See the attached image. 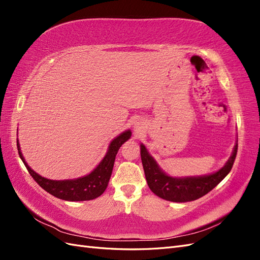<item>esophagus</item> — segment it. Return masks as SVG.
<instances>
[{"instance_id":"1","label":"esophagus","mask_w":260,"mask_h":260,"mask_svg":"<svg viewBox=\"0 0 260 260\" xmlns=\"http://www.w3.org/2000/svg\"><path fill=\"white\" fill-rule=\"evenodd\" d=\"M136 130H138V131H139V130H141V129H140V127H136Z\"/></svg>"}]
</instances>
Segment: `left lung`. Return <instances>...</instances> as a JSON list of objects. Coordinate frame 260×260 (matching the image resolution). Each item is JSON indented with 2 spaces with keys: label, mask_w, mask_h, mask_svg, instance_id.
Returning <instances> with one entry per match:
<instances>
[{
  "label": "left lung",
  "mask_w": 260,
  "mask_h": 260,
  "mask_svg": "<svg viewBox=\"0 0 260 260\" xmlns=\"http://www.w3.org/2000/svg\"><path fill=\"white\" fill-rule=\"evenodd\" d=\"M237 153L238 143L235 144L229 160L221 169L214 174L199 177L175 178L164 172L159 168L158 164L149 155L146 147L141 144V159H142L148 187L160 199L177 203L195 201L210 192L231 171Z\"/></svg>",
  "instance_id": "left-lung-1"
}]
</instances>
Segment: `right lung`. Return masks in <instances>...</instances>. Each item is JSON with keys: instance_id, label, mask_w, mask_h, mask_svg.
Masks as SVG:
<instances>
[{"instance_id": "obj_1", "label": "right lung", "mask_w": 260, "mask_h": 260, "mask_svg": "<svg viewBox=\"0 0 260 260\" xmlns=\"http://www.w3.org/2000/svg\"><path fill=\"white\" fill-rule=\"evenodd\" d=\"M131 137V131L127 130L119 136L115 138L108 146V151L104 158L98 165V167L94 169L91 174L78 179L72 180H50L44 177L38 175L36 171L31 169L20 152L19 143L17 140V148L18 154L22 162L25 164L29 174L35 179L36 182L40 185L43 190L53 196L64 201L69 202H81V201H90L99 198L104 193L108 185L109 179L112 176V171L114 168V162L118 149L120 146L128 141Z\"/></svg>"}]
</instances>
